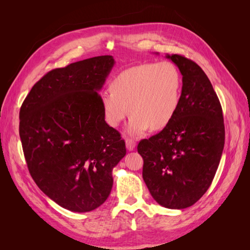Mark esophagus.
<instances>
[{"label":"esophagus","instance_id":"34e87169","mask_svg":"<svg viewBox=\"0 0 250 250\" xmlns=\"http://www.w3.org/2000/svg\"><path fill=\"white\" fill-rule=\"evenodd\" d=\"M126 148L128 151H132L135 148V142L131 139H126Z\"/></svg>","mask_w":250,"mask_h":250}]
</instances>
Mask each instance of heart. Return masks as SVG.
Masks as SVG:
<instances>
[{
	"label": "heart",
	"instance_id": "heart-1",
	"mask_svg": "<svg viewBox=\"0 0 250 250\" xmlns=\"http://www.w3.org/2000/svg\"><path fill=\"white\" fill-rule=\"evenodd\" d=\"M110 88L100 96L105 121L118 127L129 108L127 132L138 137L150 128L160 130L171 123L181 102L183 76L171 62L145 63L121 72Z\"/></svg>",
	"mask_w": 250,
	"mask_h": 250
}]
</instances>
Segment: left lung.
Segmentation results:
<instances>
[{
	"label": "left lung",
	"mask_w": 250,
	"mask_h": 250,
	"mask_svg": "<svg viewBox=\"0 0 250 250\" xmlns=\"http://www.w3.org/2000/svg\"><path fill=\"white\" fill-rule=\"evenodd\" d=\"M183 75V95L171 123L148 140L138 152L144 160L143 179L162 207L193 206L213 181L224 148L220 101L201 67L185 56L166 55Z\"/></svg>",
	"instance_id": "left-lung-1"
}]
</instances>
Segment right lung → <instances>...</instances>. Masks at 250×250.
Returning <instances> with one entry per match:
<instances>
[{
    "instance_id": "obj_1",
    "label": "right lung",
    "mask_w": 250,
    "mask_h": 250,
    "mask_svg": "<svg viewBox=\"0 0 250 250\" xmlns=\"http://www.w3.org/2000/svg\"><path fill=\"white\" fill-rule=\"evenodd\" d=\"M115 59L97 56L52 70L20 110V137L30 174L58 206L85 213L110 194L112 169L126 154L106 122L99 90Z\"/></svg>"
}]
</instances>
